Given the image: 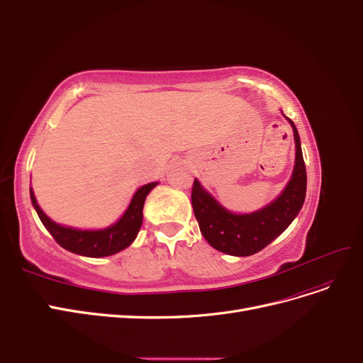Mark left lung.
Listing matches in <instances>:
<instances>
[{"label":"left lung","mask_w":363,"mask_h":363,"mask_svg":"<svg viewBox=\"0 0 363 363\" xmlns=\"http://www.w3.org/2000/svg\"><path fill=\"white\" fill-rule=\"evenodd\" d=\"M284 118L294 131V171L284 189L271 203L250 213L230 212L204 189L200 180L195 179L192 188L194 213L201 235L215 250L236 257L256 255L279 238L301 211L307 186L306 164L298 131L292 119Z\"/></svg>","instance_id":"8db88e82"}]
</instances>
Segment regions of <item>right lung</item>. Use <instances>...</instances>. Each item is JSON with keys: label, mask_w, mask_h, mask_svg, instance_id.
<instances>
[{"label": "right lung", "mask_w": 363, "mask_h": 363, "mask_svg": "<svg viewBox=\"0 0 363 363\" xmlns=\"http://www.w3.org/2000/svg\"><path fill=\"white\" fill-rule=\"evenodd\" d=\"M157 184L159 182H152L140 186V188L133 194V196H131L128 207L116 223L104 228L92 230L74 228L52 221L38 204L35 192H33L31 188L30 199L42 224L45 225L50 235L57 240V244L60 247L84 257H107L116 255V252L123 251L133 244V240L136 239L140 230L142 219H144L142 211H144L147 195L155 189Z\"/></svg>", "instance_id": "add662e5"}]
</instances>
